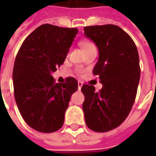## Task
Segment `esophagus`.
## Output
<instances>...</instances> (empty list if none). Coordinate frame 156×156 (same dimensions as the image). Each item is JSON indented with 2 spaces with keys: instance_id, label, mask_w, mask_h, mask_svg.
Listing matches in <instances>:
<instances>
[{
  "instance_id": "esophagus-1",
  "label": "esophagus",
  "mask_w": 156,
  "mask_h": 156,
  "mask_svg": "<svg viewBox=\"0 0 156 156\" xmlns=\"http://www.w3.org/2000/svg\"><path fill=\"white\" fill-rule=\"evenodd\" d=\"M78 90H80L81 88H82V87H83V82H81V81H78Z\"/></svg>"
}]
</instances>
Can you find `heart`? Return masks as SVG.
Returning <instances> with one entry per match:
<instances>
[{"mask_svg":"<svg viewBox=\"0 0 156 156\" xmlns=\"http://www.w3.org/2000/svg\"><path fill=\"white\" fill-rule=\"evenodd\" d=\"M82 46H83V51H84V50L87 49V48H88L92 47V46H94V44H93L91 42H89V41H86V42L83 43Z\"/></svg>","mask_w":156,"mask_h":156,"instance_id":"1","label":"heart"}]
</instances>
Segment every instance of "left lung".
I'll return each mask as SVG.
<instances>
[{
    "label": "left lung",
    "mask_w": 156,
    "mask_h": 156,
    "mask_svg": "<svg viewBox=\"0 0 156 156\" xmlns=\"http://www.w3.org/2000/svg\"><path fill=\"white\" fill-rule=\"evenodd\" d=\"M84 34L99 50L93 73L103 87L96 92L91 85L82 87L83 109L88 128L104 133L122 124L133 107L140 79L139 56L132 38L117 26L85 27Z\"/></svg>",
    "instance_id": "left-lung-1"
}]
</instances>
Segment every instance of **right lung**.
I'll use <instances>...</instances> for the list:
<instances>
[{"instance_id":"add662e5","label":"right lung","mask_w":156,"mask_h":156,"mask_svg":"<svg viewBox=\"0 0 156 156\" xmlns=\"http://www.w3.org/2000/svg\"><path fill=\"white\" fill-rule=\"evenodd\" d=\"M78 30L44 24L23 41L13 69V92L21 115L28 126L52 133L63 126L70 97L78 90L74 78L55 83L51 75L66 60Z\"/></svg>"}]
</instances>
